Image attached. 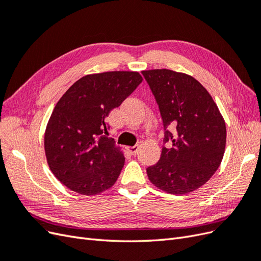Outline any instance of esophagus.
Masks as SVG:
<instances>
[{
    "label": "esophagus",
    "mask_w": 261,
    "mask_h": 261,
    "mask_svg": "<svg viewBox=\"0 0 261 261\" xmlns=\"http://www.w3.org/2000/svg\"><path fill=\"white\" fill-rule=\"evenodd\" d=\"M127 150L132 153V154H136L137 151L139 150V145H135V146H132V147H127Z\"/></svg>",
    "instance_id": "1"
}]
</instances>
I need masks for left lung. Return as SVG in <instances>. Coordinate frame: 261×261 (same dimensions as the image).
I'll use <instances>...</instances> for the list:
<instances>
[{
    "instance_id": "1",
    "label": "left lung",
    "mask_w": 261,
    "mask_h": 261,
    "mask_svg": "<svg viewBox=\"0 0 261 261\" xmlns=\"http://www.w3.org/2000/svg\"><path fill=\"white\" fill-rule=\"evenodd\" d=\"M154 96L164 127L160 160L147 168L151 183L173 195L202 186L220 167L226 128L216 102L194 77L170 69L141 72Z\"/></svg>"
}]
</instances>
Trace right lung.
<instances>
[{"mask_svg": "<svg viewBox=\"0 0 261 261\" xmlns=\"http://www.w3.org/2000/svg\"><path fill=\"white\" fill-rule=\"evenodd\" d=\"M141 82L137 72L91 74L63 94L44 134L46 161L62 184L87 196L114 185L125 158L107 136L106 118Z\"/></svg>", "mask_w": 261, "mask_h": 261, "instance_id": "add662e5", "label": "right lung"}]
</instances>
